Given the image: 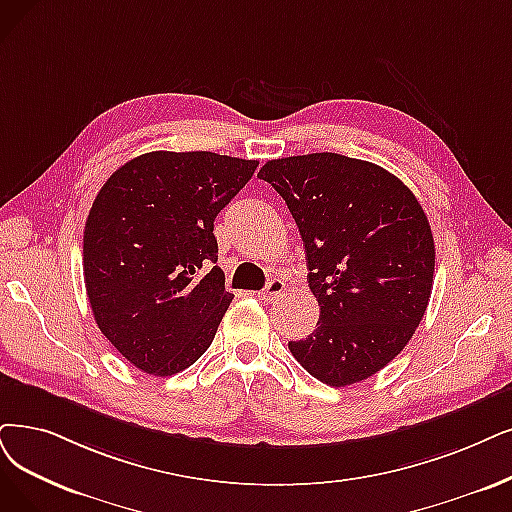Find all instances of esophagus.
Listing matches in <instances>:
<instances>
[{
    "label": "esophagus",
    "mask_w": 512,
    "mask_h": 512,
    "mask_svg": "<svg viewBox=\"0 0 512 512\" xmlns=\"http://www.w3.org/2000/svg\"><path fill=\"white\" fill-rule=\"evenodd\" d=\"M283 292H285V283L275 277V279H271V281L267 283V288H264L258 296H260L264 302H273V300H277L279 296H283Z\"/></svg>",
    "instance_id": "obj_1"
}]
</instances>
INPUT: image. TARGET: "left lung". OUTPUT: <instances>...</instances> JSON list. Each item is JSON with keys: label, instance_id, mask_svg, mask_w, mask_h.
<instances>
[{"label": "left lung", "instance_id": "obj_1", "mask_svg": "<svg viewBox=\"0 0 512 512\" xmlns=\"http://www.w3.org/2000/svg\"><path fill=\"white\" fill-rule=\"evenodd\" d=\"M258 176L288 203L319 302L315 332L288 342L292 355L327 386L374 376L412 340L433 290L418 199L376 163L338 153L271 159Z\"/></svg>", "mask_w": 512, "mask_h": 512}]
</instances>
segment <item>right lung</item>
<instances>
[{
	"mask_svg": "<svg viewBox=\"0 0 512 512\" xmlns=\"http://www.w3.org/2000/svg\"><path fill=\"white\" fill-rule=\"evenodd\" d=\"M256 168L210 151H153L98 191L84 231L86 292L100 332L138 370L172 376L208 351L233 300L214 218Z\"/></svg>",
	"mask_w": 512,
	"mask_h": 512,
	"instance_id": "1",
	"label": "right lung"
}]
</instances>
